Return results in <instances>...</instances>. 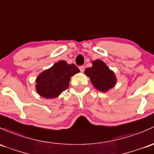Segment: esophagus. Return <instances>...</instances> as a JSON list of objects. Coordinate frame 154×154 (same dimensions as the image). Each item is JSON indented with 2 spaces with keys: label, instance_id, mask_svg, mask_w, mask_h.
Here are the masks:
<instances>
[{
  "label": "esophagus",
  "instance_id": "esophagus-1",
  "mask_svg": "<svg viewBox=\"0 0 154 154\" xmlns=\"http://www.w3.org/2000/svg\"><path fill=\"white\" fill-rule=\"evenodd\" d=\"M79 69H80L81 72H83L84 71H85V66H80L79 67Z\"/></svg>",
  "mask_w": 154,
  "mask_h": 154
}]
</instances>
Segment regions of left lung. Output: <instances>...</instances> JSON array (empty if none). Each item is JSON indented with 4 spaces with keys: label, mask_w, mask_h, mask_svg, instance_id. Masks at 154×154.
Wrapping results in <instances>:
<instances>
[{
    "label": "left lung",
    "mask_w": 154,
    "mask_h": 154,
    "mask_svg": "<svg viewBox=\"0 0 154 154\" xmlns=\"http://www.w3.org/2000/svg\"><path fill=\"white\" fill-rule=\"evenodd\" d=\"M92 67L85 69V74L97 90L106 92L116 85L115 74L102 60H96L92 63Z\"/></svg>",
    "instance_id": "8db88e82"
}]
</instances>
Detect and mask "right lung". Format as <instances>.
Returning a JSON list of instances; mask_svg holds the SVG:
<instances>
[{
	"mask_svg": "<svg viewBox=\"0 0 154 154\" xmlns=\"http://www.w3.org/2000/svg\"><path fill=\"white\" fill-rule=\"evenodd\" d=\"M80 69L74 64H68L60 60L37 77V93L42 97L53 99L69 88L71 77L78 73Z\"/></svg>",
	"mask_w": 154,
	"mask_h": 154,
	"instance_id": "1",
	"label": "right lung"
}]
</instances>
